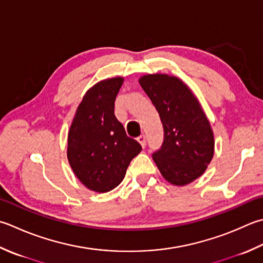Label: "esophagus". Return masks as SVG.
Segmentation results:
<instances>
[{
	"mask_svg": "<svg viewBox=\"0 0 263 263\" xmlns=\"http://www.w3.org/2000/svg\"><path fill=\"white\" fill-rule=\"evenodd\" d=\"M137 140H138L139 143H140L142 148H145V146H146V137H145V136H143V135L139 136V137L137 138Z\"/></svg>",
	"mask_w": 263,
	"mask_h": 263,
	"instance_id": "34e87169",
	"label": "esophagus"
}]
</instances>
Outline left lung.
<instances>
[{
  "label": "left lung",
  "instance_id": "obj_1",
  "mask_svg": "<svg viewBox=\"0 0 263 263\" xmlns=\"http://www.w3.org/2000/svg\"><path fill=\"white\" fill-rule=\"evenodd\" d=\"M161 117L164 142L153 154L163 178L186 186L199 178L214 155V135L197 97L179 77L147 74L139 79Z\"/></svg>",
  "mask_w": 263,
  "mask_h": 263
}]
</instances>
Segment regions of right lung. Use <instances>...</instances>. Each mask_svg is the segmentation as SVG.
<instances>
[{
    "label": "right lung",
    "instance_id": "obj_1",
    "mask_svg": "<svg viewBox=\"0 0 263 263\" xmlns=\"http://www.w3.org/2000/svg\"><path fill=\"white\" fill-rule=\"evenodd\" d=\"M124 79L98 82L85 92L68 131L67 158L74 174L96 193H107L124 179L128 164L141 152L114 114Z\"/></svg>",
    "mask_w": 263,
    "mask_h": 263
}]
</instances>
